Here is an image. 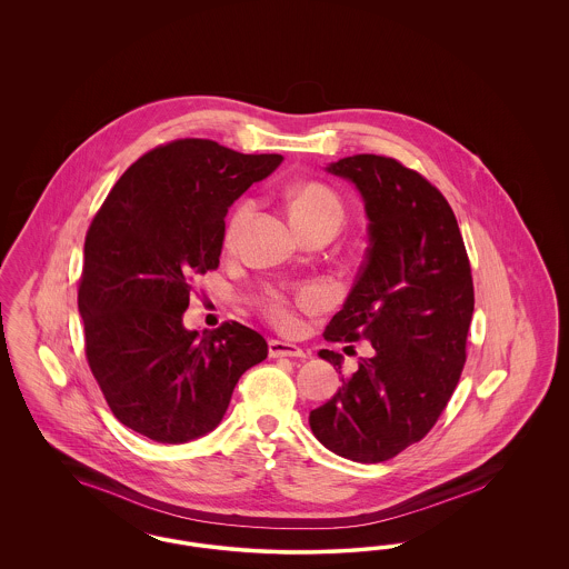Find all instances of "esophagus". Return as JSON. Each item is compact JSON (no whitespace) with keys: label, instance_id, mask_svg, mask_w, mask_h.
<instances>
[{"label":"esophagus","instance_id":"esophagus-1","mask_svg":"<svg viewBox=\"0 0 569 569\" xmlns=\"http://www.w3.org/2000/svg\"><path fill=\"white\" fill-rule=\"evenodd\" d=\"M269 353L272 358H305L307 356L302 348H298L295 343H288V341H279V339L269 341Z\"/></svg>","mask_w":569,"mask_h":569}]
</instances>
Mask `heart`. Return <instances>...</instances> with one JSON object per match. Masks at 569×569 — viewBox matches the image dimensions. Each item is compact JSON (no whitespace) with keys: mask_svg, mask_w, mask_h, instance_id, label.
Returning a JSON list of instances; mask_svg holds the SVG:
<instances>
[{"mask_svg":"<svg viewBox=\"0 0 569 569\" xmlns=\"http://www.w3.org/2000/svg\"><path fill=\"white\" fill-rule=\"evenodd\" d=\"M288 200H290L292 217L300 230L311 223L326 221V219H335V221L343 219V204H341L339 196L322 183L295 186L288 191ZM253 213H256V200L244 198L237 204V209L232 211V216L228 219V226H226V244L228 247L239 243ZM322 300H325V295L318 288L300 290L295 298L271 292L267 300V313L274 325L288 328L297 322V309H316L322 305Z\"/></svg>","mask_w":569,"mask_h":569,"instance_id":"1","label":"heart"}]
</instances>
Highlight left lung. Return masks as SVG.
<instances>
[{
  "label": "left lung",
  "mask_w": 569,
  "mask_h": 569,
  "mask_svg": "<svg viewBox=\"0 0 569 569\" xmlns=\"http://www.w3.org/2000/svg\"><path fill=\"white\" fill-rule=\"evenodd\" d=\"M326 170L360 191L369 247L325 339H367L373 353L341 378L309 425L335 455L381 462L433 429L459 383L473 316L471 267L455 211L420 172L373 153ZM320 356L341 369V353Z\"/></svg>",
  "instance_id": "left-lung-1"
}]
</instances>
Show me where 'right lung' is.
<instances>
[{
    "label": "right lung",
    "instance_id": "right-lung-1",
    "mask_svg": "<svg viewBox=\"0 0 569 569\" xmlns=\"http://www.w3.org/2000/svg\"><path fill=\"white\" fill-rule=\"evenodd\" d=\"M216 140L181 138L136 160L84 237L79 311L84 353L114 418L160 443L221 422L244 371L269 353L239 322L183 326L191 281L216 271L228 207L281 163Z\"/></svg>",
    "mask_w": 569,
    "mask_h": 569
}]
</instances>
